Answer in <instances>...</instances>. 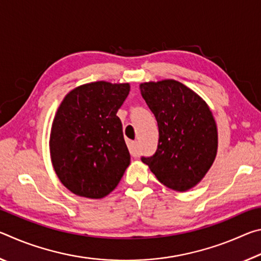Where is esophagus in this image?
<instances>
[{
	"mask_svg": "<svg viewBox=\"0 0 261 261\" xmlns=\"http://www.w3.org/2000/svg\"><path fill=\"white\" fill-rule=\"evenodd\" d=\"M130 153L132 156H139V144L138 141H131L130 143Z\"/></svg>",
	"mask_w": 261,
	"mask_h": 261,
	"instance_id": "34e87169",
	"label": "esophagus"
}]
</instances>
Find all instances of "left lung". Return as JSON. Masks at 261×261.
Segmentation results:
<instances>
[{
  "instance_id": "8db88e82",
  "label": "left lung",
  "mask_w": 261,
  "mask_h": 261,
  "mask_svg": "<svg viewBox=\"0 0 261 261\" xmlns=\"http://www.w3.org/2000/svg\"><path fill=\"white\" fill-rule=\"evenodd\" d=\"M139 87L159 126L156 152L141 161L165 187L188 191L200 183L215 160L213 113L201 96L174 79L141 83Z\"/></svg>"
}]
</instances>
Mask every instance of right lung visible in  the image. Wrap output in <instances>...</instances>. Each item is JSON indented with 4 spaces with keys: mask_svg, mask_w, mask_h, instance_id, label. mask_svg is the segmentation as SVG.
Instances as JSON below:
<instances>
[{
    "mask_svg": "<svg viewBox=\"0 0 261 261\" xmlns=\"http://www.w3.org/2000/svg\"><path fill=\"white\" fill-rule=\"evenodd\" d=\"M130 84H84L62 100L53 120L49 152L61 183L77 196L101 199L117 187L130 153L117 110Z\"/></svg>",
    "mask_w": 261,
    "mask_h": 261,
    "instance_id": "add662e5",
    "label": "right lung"
}]
</instances>
